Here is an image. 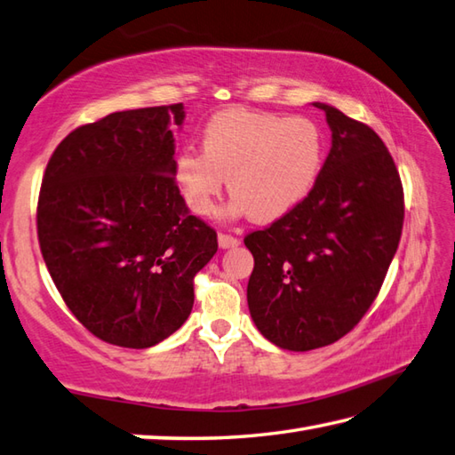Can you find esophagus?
<instances>
[{
  "instance_id": "esophagus-1",
  "label": "esophagus",
  "mask_w": 455,
  "mask_h": 455,
  "mask_svg": "<svg viewBox=\"0 0 455 455\" xmlns=\"http://www.w3.org/2000/svg\"><path fill=\"white\" fill-rule=\"evenodd\" d=\"M240 240L233 235H227V233H219V246L220 248H233V246H238Z\"/></svg>"
}]
</instances>
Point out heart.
<instances>
[{"label":"heart","mask_w":455,"mask_h":455,"mask_svg":"<svg viewBox=\"0 0 455 455\" xmlns=\"http://www.w3.org/2000/svg\"><path fill=\"white\" fill-rule=\"evenodd\" d=\"M203 156L175 159V183L195 215L207 217L225 189L230 215L254 222L286 217L304 201L322 172L325 141L314 120L230 108L212 116L201 136Z\"/></svg>","instance_id":"b5f03b06"}]
</instances>
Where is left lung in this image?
Listing matches in <instances>:
<instances>
[{
    "label": "left lung",
    "instance_id": "left-lung-1",
    "mask_svg": "<svg viewBox=\"0 0 455 455\" xmlns=\"http://www.w3.org/2000/svg\"><path fill=\"white\" fill-rule=\"evenodd\" d=\"M331 149L314 189L286 217L246 235L254 256L248 309L266 339L311 351L341 339L367 314L403 235L404 193L375 130L314 102Z\"/></svg>",
    "mask_w": 455,
    "mask_h": 455
}]
</instances>
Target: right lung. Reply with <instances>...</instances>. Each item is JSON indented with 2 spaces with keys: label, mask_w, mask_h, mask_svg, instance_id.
I'll return each instance as SVG.
<instances>
[{
  "label": "right lung",
  "mask_w": 455,
  "mask_h": 455,
  "mask_svg": "<svg viewBox=\"0 0 455 455\" xmlns=\"http://www.w3.org/2000/svg\"><path fill=\"white\" fill-rule=\"evenodd\" d=\"M183 104L114 112L60 141L44 169L37 235L67 307L106 343L148 349L193 309L217 233L175 183Z\"/></svg>",
  "instance_id": "add662e5"
}]
</instances>
